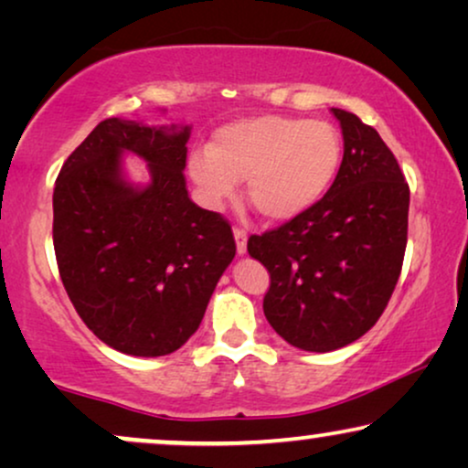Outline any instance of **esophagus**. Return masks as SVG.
I'll return each mask as SVG.
<instances>
[{"label":"esophagus","mask_w":468,"mask_h":468,"mask_svg":"<svg viewBox=\"0 0 468 468\" xmlns=\"http://www.w3.org/2000/svg\"><path fill=\"white\" fill-rule=\"evenodd\" d=\"M234 240H236V251L239 255L247 253V232L242 228H234Z\"/></svg>","instance_id":"esophagus-1"}]
</instances>
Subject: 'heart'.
<instances>
[{
	"mask_svg": "<svg viewBox=\"0 0 468 468\" xmlns=\"http://www.w3.org/2000/svg\"><path fill=\"white\" fill-rule=\"evenodd\" d=\"M343 159L341 133L328 121L266 114L219 127L208 149L189 155V178L208 207L247 197L268 221H290L315 207L335 183Z\"/></svg>",
	"mask_w": 468,
	"mask_h": 468,
	"instance_id": "heart-1",
	"label": "heart"
}]
</instances>
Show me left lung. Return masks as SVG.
I'll return each instance as SVG.
<instances>
[{"label":"left lung","instance_id":"left-lung-1","mask_svg":"<svg viewBox=\"0 0 468 468\" xmlns=\"http://www.w3.org/2000/svg\"><path fill=\"white\" fill-rule=\"evenodd\" d=\"M343 162L322 200L247 251L271 274L264 315L304 351L341 349L373 328L392 298L407 247L409 185L394 153L354 112L332 108Z\"/></svg>","mask_w":468,"mask_h":468}]
</instances>
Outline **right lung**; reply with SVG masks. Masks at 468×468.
<instances>
[{
    "instance_id": "add662e5",
    "label": "right lung",
    "mask_w": 468,
    "mask_h": 468,
    "mask_svg": "<svg viewBox=\"0 0 468 468\" xmlns=\"http://www.w3.org/2000/svg\"><path fill=\"white\" fill-rule=\"evenodd\" d=\"M189 125L106 119L66 159L53 191L57 266L87 328L127 356L176 351L200 325L236 255L229 223L189 200ZM152 183L122 175V153Z\"/></svg>"
}]
</instances>
